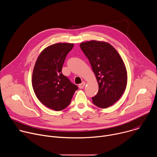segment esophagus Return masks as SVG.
Wrapping results in <instances>:
<instances>
[{"label": "esophagus", "instance_id": "1", "mask_svg": "<svg viewBox=\"0 0 157 157\" xmlns=\"http://www.w3.org/2000/svg\"><path fill=\"white\" fill-rule=\"evenodd\" d=\"M85 85H86V82H82L81 84H79V88H80V89H82L84 86H85Z\"/></svg>", "mask_w": 157, "mask_h": 157}]
</instances>
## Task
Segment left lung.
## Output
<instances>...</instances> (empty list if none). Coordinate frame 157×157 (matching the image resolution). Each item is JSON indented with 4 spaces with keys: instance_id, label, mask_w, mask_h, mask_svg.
Masks as SVG:
<instances>
[{
    "instance_id": "1",
    "label": "left lung",
    "mask_w": 157,
    "mask_h": 157,
    "mask_svg": "<svg viewBox=\"0 0 157 157\" xmlns=\"http://www.w3.org/2000/svg\"><path fill=\"white\" fill-rule=\"evenodd\" d=\"M80 48L89 59L99 85L93 102L101 108L113 105L124 93L127 83V70L121 56L105 41L82 42Z\"/></svg>"
}]
</instances>
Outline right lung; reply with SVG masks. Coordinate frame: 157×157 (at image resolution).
I'll return each instance as SVG.
<instances>
[{"mask_svg": "<svg viewBox=\"0 0 157 157\" xmlns=\"http://www.w3.org/2000/svg\"><path fill=\"white\" fill-rule=\"evenodd\" d=\"M73 46L68 43L52 44L41 52L33 68L32 82L36 96L56 111L68 106L78 89L61 72L66 56Z\"/></svg>", "mask_w": 157, "mask_h": 157, "instance_id": "1", "label": "right lung"}]
</instances>
